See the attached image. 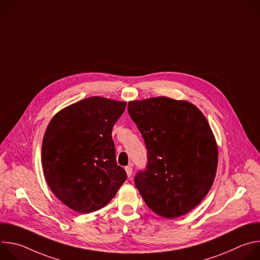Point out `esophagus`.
Here are the masks:
<instances>
[{
  "mask_svg": "<svg viewBox=\"0 0 260 260\" xmlns=\"http://www.w3.org/2000/svg\"><path fill=\"white\" fill-rule=\"evenodd\" d=\"M125 172H126L127 177H131V176H132V174H133V168H132V166L125 167Z\"/></svg>",
  "mask_w": 260,
  "mask_h": 260,
  "instance_id": "obj_1",
  "label": "esophagus"
}]
</instances>
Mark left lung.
<instances>
[{"label": "left lung", "instance_id": "8db88e82", "mask_svg": "<svg viewBox=\"0 0 260 260\" xmlns=\"http://www.w3.org/2000/svg\"><path fill=\"white\" fill-rule=\"evenodd\" d=\"M131 118L148 152L147 170L135 178L146 205L165 218L194 209L211 189L218 146L211 126L193 104L156 96L131 101Z\"/></svg>", "mask_w": 260, "mask_h": 260}]
</instances>
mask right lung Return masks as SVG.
<instances>
[{"instance_id": "right-lung-1", "label": "right lung", "mask_w": 260, "mask_h": 260, "mask_svg": "<svg viewBox=\"0 0 260 260\" xmlns=\"http://www.w3.org/2000/svg\"><path fill=\"white\" fill-rule=\"evenodd\" d=\"M126 102L90 96L52 117L42 143V168L53 194L71 210L91 213L112 200L125 171L116 162L112 128Z\"/></svg>"}]
</instances>
